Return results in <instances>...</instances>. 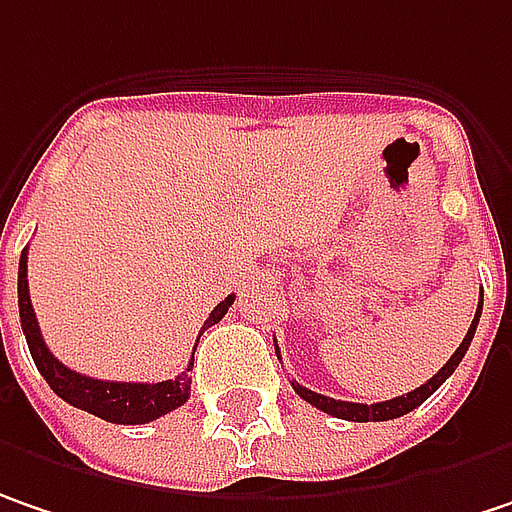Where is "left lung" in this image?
<instances>
[{
	"label": "left lung",
	"mask_w": 512,
	"mask_h": 512,
	"mask_svg": "<svg viewBox=\"0 0 512 512\" xmlns=\"http://www.w3.org/2000/svg\"><path fill=\"white\" fill-rule=\"evenodd\" d=\"M481 304H484V298H478V310H475V318H472V324H469V330H466L464 342L461 347L452 353V359L437 371L429 382H423L420 388H414V391H408L403 397H394V400H385V403H374V406H368V403H345V400H333V397H324V394H316V391H310V388H304V385H298V382H292V388H295V394L301 397V400H307L310 406L321 408V411H327V414H333V417H342V420H356V423H379V420H394V417H403L408 414L411 408H417L420 403H426L432 394H435L437 388L449 379V376L455 374V368L461 365V359L466 356V347L472 342V336H475V327H478V318H481ZM281 356V353H278Z\"/></svg>",
	"instance_id": "8db88e82"
}]
</instances>
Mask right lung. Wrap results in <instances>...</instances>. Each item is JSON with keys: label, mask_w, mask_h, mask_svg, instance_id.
<instances>
[{"label": "right lung", "mask_w": 512, "mask_h": 512, "mask_svg": "<svg viewBox=\"0 0 512 512\" xmlns=\"http://www.w3.org/2000/svg\"><path fill=\"white\" fill-rule=\"evenodd\" d=\"M231 304H234V295L220 301L214 307V313L205 318L202 330H208L211 324H217L226 316ZM19 321H22V333H25V342L31 350V359H34L43 379L51 385V391L57 397H63L69 406L89 411L106 423H124V426L150 423V420L162 417L173 408L185 406L191 397L188 371L194 368V356H191L188 371H182L173 379H165V382H106V379L77 374L72 368H66L60 359H54L46 342H43L40 324H37L34 307H31V295H28V249L19 257ZM202 330H199V336H202Z\"/></svg>", "instance_id": "obj_1"}]
</instances>
